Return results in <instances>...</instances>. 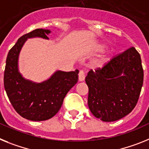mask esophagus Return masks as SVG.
Listing matches in <instances>:
<instances>
[{
  "label": "esophagus",
  "instance_id": "obj_1",
  "mask_svg": "<svg viewBox=\"0 0 149 149\" xmlns=\"http://www.w3.org/2000/svg\"><path fill=\"white\" fill-rule=\"evenodd\" d=\"M85 72H84L83 70H79V81H80V82H82V81H84V79H85Z\"/></svg>",
  "mask_w": 149,
  "mask_h": 149
}]
</instances>
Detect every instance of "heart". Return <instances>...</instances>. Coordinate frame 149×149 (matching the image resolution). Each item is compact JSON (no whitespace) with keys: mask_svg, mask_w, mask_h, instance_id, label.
<instances>
[{"mask_svg":"<svg viewBox=\"0 0 149 149\" xmlns=\"http://www.w3.org/2000/svg\"><path fill=\"white\" fill-rule=\"evenodd\" d=\"M104 48H105V46L103 44H99V45L97 46L96 49L97 51H100V50H103ZM109 59V55H102V56H100V58H97L96 60L94 61V65L95 67H102V66L104 65L108 61Z\"/></svg>","mask_w":149,"mask_h":149,"instance_id":"obj_1","label":"heart"}]
</instances>
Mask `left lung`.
I'll list each match as a JSON object with an SVG mask.
<instances>
[{
  "label": "left lung",
  "mask_w": 149,
  "mask_h": 149,
  "mask_svg": "<svg viewBox=\"0 0 149 149\" xmlns=\"http://www.w3.org/2000/svg\"><path fill=\"white\" fill-rule=\"evenodd\" d=\"M142 61L134 47L116 55L85 77L88 104L94 116L110 122L128 115L136 105L143 84Z\"/></svg>",
  "instance_id": "obj_1"
}]
</instances>
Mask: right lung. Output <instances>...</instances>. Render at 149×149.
<instances>
[{
    "mask_svg": "<svg viewBox=\"0 0 149 149\" xmlns=\"http://www.w3.org/2000/svg\"><path fill=\"white\" fill-rule=\"evenodd\" d=\"M50 32L49 30L38 28L22 36L6 58L3 83L7 97L15 110L31 121H45L56 115L66 94L78 81V70H58L41 83L25 79L19 72V55L25 41L32 37L48 40Z\"/></svg>",
    "mask_w": 149,
    "mask_h": 149,
    "instance_id": "1",
    "label": "right lung"
}]
</instances>
